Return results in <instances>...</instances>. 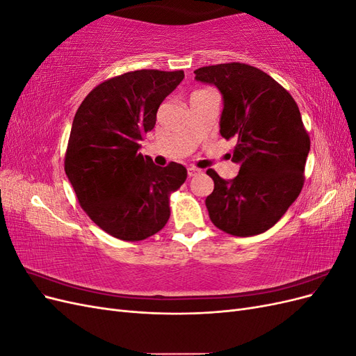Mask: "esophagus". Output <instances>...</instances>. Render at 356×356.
<instances>
[{
	"instance_id": "34e87169",
	"label": "esophagus",
	"mask_w": 356,
	"mask_h": 356,
	"mask_svg": "<svg viewBox=\"0 0 356 356\" xmlns=\"http://www.w3.org/2000/svg\"><path fill=\"white\" fill-rule=\"evenodd\" d=\"M187 172H188V177H197V175L202 174V170L197 169V168H195V166H190V168L187 169Z\"/></svg>"
}]
</instances>
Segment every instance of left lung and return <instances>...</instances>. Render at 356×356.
Returning <instances> with one entry per match:
<instances>
[{
	"label": "left lung",
	"mask_w": 356,
	"mask_h": 356,
	"mask_svg": "<svg viewBox=\"0 0 356 356\" xmlns=\"http://www.w3.org/2000/svg\"><path fill=\"white\" fill-rule=\"evenodd\" d=\"M222 95L220 134L236 138L232 160L241 169L222 179L213 169L207 197L215 227L239 238L260 234L282 218L305 184L310 138L293 96L270 75L241 62L195 71Z\"/></svg>",
	"instance_id": "left-lung-1"
}]
</instances>
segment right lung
<instances>
[{
	"mask_svg": "<svg viewBox=\"0 0 356 356\" xmlns=\"http://www.w3.org/2000/svg\"><path fill=\"white\" fill-rule=\"evenodd\" d=\"M182 79L184 71L124 72L96 86L75 113L65 174L90 220L120 241H144L163 229L170 193L187 179L182 165L160 168L138 153L160 104Z\"/></svg>",
	"mask_w": 356,
	"mask_h": 356,
	"instance_id": "right-lung-1",
	"label": "right lung"
}]
</instances>
